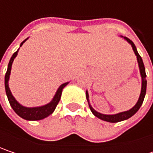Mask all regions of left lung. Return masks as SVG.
<instances>
[{
  "instance_id": "obj_1",
  "label": "left lung",
  "mask_w": 153,
  "mask_h": 153,
  "mask_svg": "<svg viewBox=\"0 0 153 153\" xmlns=\"http://www.w3.org/2000/svg\"><path fill=\"white\" fill-rule=\"evenodd\" d=\"M122 37V36H121ZM124 39L129 43L131 44L132 48L137 56V58L138 65H139V69H140V74H141V77H142V89H141V94H140V97H139V99H138L137 103L136 104V105L131 108L130 110L128 111H122V112H120V113H117V114H113V115H107V114H102L98 111H97L96 110H94L92 106L90 105L89 104V99H88V91H86V98L88 100V106L90 108V111H92V113L97 117L98 119L102 120H105V121H108V122H111V123H115V122H120V121H122V120H128L129 119L130 117H132L138 110L139 108L141 107L143 102V99H144V97H145V93H146V86H147V80H146V74H145V68H144V65H143V62L142 60V57L140 56V55L138 54L137 50V48L135 46V44L133 43V42L131 40H129L128 38L127 37H124Z\"/></svg>"
}]
</instances>
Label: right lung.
Wrapping results in <instances>:
<instances>
[{"label":"right lung","instance_id":"obj_1","mask_svg":"<svg viewBox=\"0 0 153 153\" xmlns=\"http://www.w3.org/2000/svg\"><path fill=\"white\" fill-rule=\"evenodd\" d=\"M28 39V38H27ZM25 39L21 44L20 47L23 45V43L27 40ZM19 48L16 51L15 53L12 55L10 62H9V65H8V69H7V73L5 74V90H6V94H7V97H8V99H9V102L10 104V106L12 107V109L14 110L16 113L20 116L21 118L26 120H42L44 118L48 117V115L52 114V112L55 111L56 107L57 105V104L59 103L60 101V98H61V95H62V91H63V88L69 83V82H65L64 84H62L56 95L54 96L52 101L48 104H47L45 105H42V106L39 107H25L23 105H21L15 99V97L12 96L11 92H10V89L9 88V79H10V71H11V66H12V63L14 61V58L17 55V52H18Z\"/></svg>","mask_w":153,"mask_h":153}]
</instances>
